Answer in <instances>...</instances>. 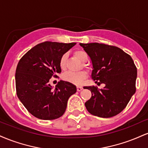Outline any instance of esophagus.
<instances>
[{"label": "esophagus", "mask_w": 148, "mask_h": 148, "mask_svg": "<svg viewBox=\"0 0 148 148\" xmlns=\"http://www.w3.org/2000/svg\"><path fill=\"white\" fill-rule=\"evenodd\" d=\"M84 88H83V87H81V86H77V91H81Z\"/></svg>", "instance_id": "esophagus-1"}]
</instances>
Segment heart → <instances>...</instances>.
Segmentation results:
<instances>
[{
  "instance_id": "1",
  "label": "heart",
  "mask_w": 148,
  "mask_h": 148,
  "mask_svg": "<svg viewBox=\"0 0 148 148\" xmlns=\"http://www.w3.org/2000/svg\"><path fill=\"white\" fill-rule=\"evenodd\" d=\"M75 56L79 59L81 62H87L88 59V56L85 51L84 50H77L76 51ZM66 60H67V55L63 54L60 57V61H59V65L62 70L66 68ZM87 76V73L86 71H80V72H66L65 74L62 76V79L64 81H67V82L71 83V84L75 85H81Z\"/></svg>"
}]
</instances>
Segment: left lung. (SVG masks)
Instances as JSON below:
<instances>
[{
    "mask_svg": "<svg viewBox=\"0 0 148 148\" xmlns=\"http://www.w3.org/2000/svg\"><path fill=\"white\" fill-rule=\"evenodd\" d=\"M80 45L90 58L91 77L103 84L102 89L85 86L92 97L85 103L88 111L100 118H111L120 113L136 92L137 69L129 54L114 46L99 43Z\"/></svg>",
    "mask_w": 148,
    "mask_h": 148,
    "instance_id": "1",
    "label": "left lung"
}]
</instances>
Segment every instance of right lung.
Segmentation results:
<instances>
[{
	"label": "right lung",
	"mask_w": 148,
	"mask_h": 148,
	"mask_svg": "<svg viewBox=\"0 0 148 148\" xmlns=\"http://www.w3.org/2000/svg\"><path fill=\"white\" fill-rule=\"evenodd\" d=\"M76 45L45 42L28 51L20 59L15 74L16 95L30 113L41 120L60 118L67 108L69 97L76 87L67 81H60L56 88L49 79L61 72L60 57Z\"/></svg>",
	"instance_id": "add662e5"
}]
</instances>
